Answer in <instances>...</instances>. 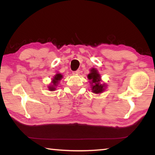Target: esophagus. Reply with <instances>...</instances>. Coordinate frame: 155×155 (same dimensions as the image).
Returning a JSON list of instances; mask_svg holds the SVG:
<instances>
[{
	"label": "esophagus",
	"mask_w": 155,
	"mask_h": 155,
	"mask_svg": "<svg viewBox=\"0 0 155 155\" xmlns=\"http://www.w3.org/2000/svg\"><path fill=\"white\" fill-rule=\"evenodd\" d=\"M74 74H80V70H77V71H75V72H74Z\"/></svg>",
	"instance_id": "1"
}]
</instances>
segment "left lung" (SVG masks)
I'll list each match as a JSON object with an SVG mask.
<instances>
[{
	"instance_id": "8db88e82",
	"label": "left lung",
	"mask_w": 155,
	"mask_h": 155,
	"mask_svg": "<svg viewBox=\"0 0 155 155\" xmlns=\"http://www.w3.org/2000/svg\"><path fill=\"white\" fill-rule=\"evenodd\" d=\"M88 78L90 80H91V88H92V91L95 94H100L102 93L104 90V84H101L100 81H101V77H100V74L97 72L96 69L93 68L91 70L90 74H89L87 76Z\"/></svg>"
}]
</instances>
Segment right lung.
Returning a JSON list of instances; mask_svg holds the SVG:
<instances>
[{"label":"right lung","mask_w":155,"mask_h":155,"mask_svg":"<svg viewBox=\"0 0 155 155\" xmlns=\"http://www.w3.org/2000/svg\"><path fill=\"white\" fill-rule=\"evenodd\" d=\"M62 78V75L61 74H57L55 76H54V77L53 78V79H52V86H50L49 87V90L51 91H54L55 90V86H57V83H58L59 81H60Z\"/></svg>","instance_id":"add662e5"}]
</instances>
